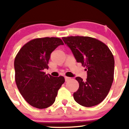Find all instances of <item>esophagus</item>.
Wrapping results in <instances>:
<instances>
[{
	"mask_svg": "<svg viewBox=\"0 0 129 129\" xmlns=\"http://www.w3.org/2000/svg\"><path fill=\"white\" fill-rule=\"evenodd\" d=\"M70 79H71V78H70V77H67V76L65 77V79H66V81H68L69 80H70Z\"/></svg>",
	"mask_w": 129,
	"mask_h": 129,
	"instance_id": "esophagus-1",
	"label": "esophagus"
}]
</instances>
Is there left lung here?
Masks as SVG:
<instances>
[{
    "label": "left lung",
    "instance_id": "left-lung-1",
    "mask_svg": "<svg viewBox=\"0 0 129 129\" xmlns=\"http://www.w3.org/2000/svg\"><path fill=\"white\" fill-rule=\"evenodd\" d=\"M78 62L86 67V81L76 77L79 87L73 93L74 100L84 107H92L106 98L114 78L115 60L104 43L88 36L63 37Z\"/></svg>",
    "mask_w": 129,
    "mask_h": 129
}]
</instances>
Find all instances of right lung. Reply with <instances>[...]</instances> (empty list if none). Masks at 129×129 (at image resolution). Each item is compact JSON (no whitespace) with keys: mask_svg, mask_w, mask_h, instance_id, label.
I'll use <instances>...</instances> for the list:
<instances>
[{"mask_svg":"<svg viewBox=\"0 0 129 129\" xmlns=\"http://www.w3.org/2000/svg\"><path fill=\"white\" fill-rule=\"evenodd\" d=\"M63 41L59 38H36L26 43L14 59L15 81L25 100L38 109H45L55 101L64 77L46 75L50 54Z\"/></svg>","mask_w":129,"mask_h":129,"instance_id":"right-lung-1","label":"right lung"}]
</instances>
